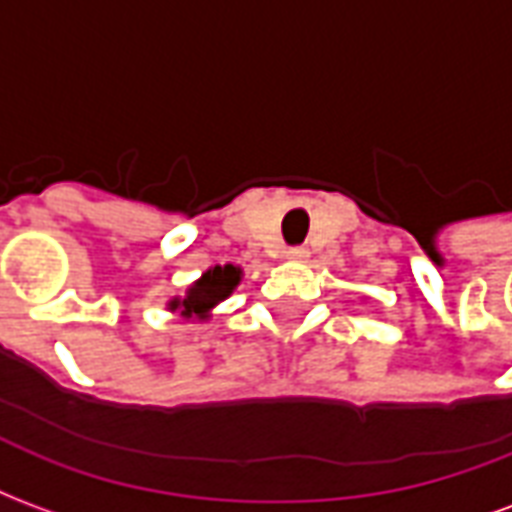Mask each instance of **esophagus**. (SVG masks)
Instances as JSON below:
<instances>
[{"label": "esophagus", "instance_id": "obj_1", "mask_svg": "<svg viewBox=\"0 0 512 512\" xmlns=\"http://www.w3.org/2000/svg\"><path fill=\"white\" fill-rule=\"evenodd\" d=\"M285 257L293 260V263H301V260H307V257H310V252H307L304 246H290L288 252H285Z\"/></svg>", "mask_w": 512, "mask_h": 512}]
</instances>
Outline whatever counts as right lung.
I'll return each mask as SVG.
<instances>
[{"label":"right lung","instance_id":"right-lung-1","mask_svg":"<svg viewBox=\"0 0 512 512\" xmlns=\"http://www.w3.org/2000/svg\"><path fill=\"white\" fill-rule=\"evenodd\" d=\"M241 282V268L238 266H213L202 274L189 290L183 299H172L169 301V310L180 312L183 318H200L205 321L211 310L224 301Z\"/></svg>","mask_w":512,"mask_h":512}]
</instances>
